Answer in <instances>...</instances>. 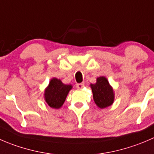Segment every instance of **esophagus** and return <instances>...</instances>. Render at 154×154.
<instances>
[{"label":"esophagus","mask_w":154,"mask_h":154,"mask_svg":"<svg viewBox=\"0 0 154 154\" xmlns=\"http://www.w3.org/2000/svg\"><path fill=\"white\" fill-rule=\"evenodd\" d=\"M84 86H85V84L84 83H79L76 85V88H78V89H81V88H83Z\"/></svg>","instance_id":"34e87169"}]
</instances>
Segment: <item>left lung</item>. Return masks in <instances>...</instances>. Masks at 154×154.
Instances as JSON below:
<instances>
[{"instance_id":"left-lung-1","label":"left lung","mask_w":154,"mask_h":154,"mask_svg":"<svg viewBox=\"0 0 154 154\" xmlns=\"http://www.w3.org/2000/svg\"><path fill=\"white\" fill-rule=\"evenodd\" d=\"M94 103L100 109L112 106L115 101L114 89L105 76L97 78L95 84H91Z\"/></svg>"}]
</instances>
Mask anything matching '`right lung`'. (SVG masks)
I'll use <instances>...</instances> for the list:
<instances>
[{"label": "right lung", "instance_id": "right-lung-1", "mask_svg": "<svg viewBox=\"0 0 154 154\" xmlns=\"http://www.w3.org/2000/svg\"><path fill=\"white\" fill-rule=\"evenodd\" d=\"M72 88V85H65L60 79L53 78L45 89L44 99L50 107L58 109L62 107Z\"/></svg>", "mask_w": 154, "mask_h": 154}]
</instances>
